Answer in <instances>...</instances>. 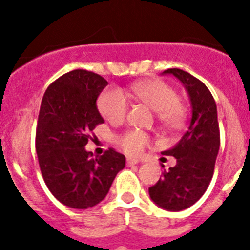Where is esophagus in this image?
Masks as SVG:
<instances>
[{
  "instance_id": "esophagus-1",
  "label": "esophagus",
  "mask_w": 250,
  "mask_h": 250,
  "mask_svg": "<svg viewBox=\"0 0 250 250\" xmlns=\"http://www.w3.org/2000/svg\"><path fill=\"white\" fill-rule=\"evenodd\" d=\"M139 161L137 158H132V157H128L127 158V164L128 166H134V164H138Z\"/></svg>"
}]
</instances>
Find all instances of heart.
<instances>
[{
    "label": "heart",
    "mask_w": 250,
    "mask_h": 250,
    "mask_svg": "<svg viewBox=\"0 0 250 250\" xmlns=\"http://www.w3.org/2000/svg\"><path fill=\"white\" fill-rule=\"evenodd\" d=\"M134 97L156 112L157 121L168 128H178L183 123L186 109L177 92L161 81L137 83L132 87ZM98 109L111 123H120L128 113V101L118 89H107L98 98ZM120 145L128 154H141L149 145V136L141 130H128L120 137Z\"/></svg>",
    "instance_id": "b5f03b06"
}]
</instances>
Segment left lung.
I'll use <instances>...</instances> for the list:
<instances>
[{"label": "left lung", "instance_id": "1", "mask_svg": "<svg viewBox=\"0 0 250 250\" xmlns=\"http://www.w3.org/2000/svg\"><path fill=\"white\" fill-rule=\"evenodd\" d=\"M163 73L183 83L189 94L192 120L181 141L172 149L162 152L174 157L177 163L164 170L162 178L149 188V195L161 208L179 212L193 206L212 181L220 146L219 123L215 101L203 82L179 68L166 69Z\"/></svg>", "mask_w": 250, "mask_h": 250}]
</instances>
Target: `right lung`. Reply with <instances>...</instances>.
I'll list each match as a JSON object with an SVG mask.
<instances>
[{
  "label": "right lung",
  "instance_id": "right-lung-1",
  "mask_svg": "<svg viewBox=\"0 0 250 250\" xmlns=\"http://www.w3.org/2000/svg\"><path fill=\"white\" fill-rule=\"evenodd\" d=\"M107 84L97 73L75 69L51 83L42 98L36 128L38 163L49 192L71 208L102 202L125 166V157L113 148L101 157L84 148L103 123L96 101Z\"/></svg>",
  "mask_w": 250,
  "mask_h": 250
}]
</instances>
